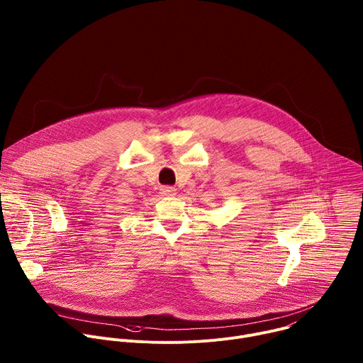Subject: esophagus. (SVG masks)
Here are the masks:
<instances>
[{
	"label": "esophagus",
	"instance_id": "obj_1",
	"mask_svg": "<svg viewBox=\"0 0 363 363\" xmlns=\"http://www.w3.org/2000/svg\"><path fill=\"white\" fill-rule=\"evenodd\" d=\"M177 189L174 186H162L161 188V194L162 195H175Z\"/></svg>",
	"mask_w": 363,
	"mask_h": 363
}]
</instances>
